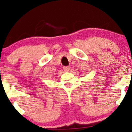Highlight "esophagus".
Instances as JSON below:
<instances>
[{
	"mask_svg": "<svg viewBox=\"0 0 132 132\" xmlns=\"http://www.w3.org/2000/svg\"><path fill=\"white\" fill-rule=\"evenodd\" d=\"M70 69H71L70 66H64V67H63V69L65 71H69Z\"/></svg>",
	"mask_w": 132,
	"mask_h": 132,
	"instance_id": "obj_1",
	"label": "esophagus"
}]
</instances>
